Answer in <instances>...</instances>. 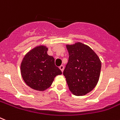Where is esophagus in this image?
Segmentation results:
<instances>
[{
    "label": "esophagus",
    "mask_w": 120,
    "mask_h": 120,
    "mask_svg": "<svg viewBox=\"0 0 120 120\" xmlns=\"http://www.w3.org/2000/svg\"><path fill=\"white\" fill-rule=\"evenodd\" d=\"M60 70H61V71H62V72H63V69H64V66H63V65H61V66H60Z\"/></svg>",
    "instance_id": "esophagus-1"
}]
</instances>
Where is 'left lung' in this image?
Masks as SVG:
<instances>
[{"label":"left lung","mask_w":120,"mask_h":120,"mask_svg":"<svg viewBox=\"0 0 120 120\" xmlns=\"http://www.w3.org/2000/svg\"><path fill=\"white\" fill-rule=\"evenodd\" d=\"M66 48L69 58L63 74L72 94L83 96L97 84L101 63L96 53L82 43L67 45Z\"/></svg>","instance_id":"8db88e82"}]
</instances>
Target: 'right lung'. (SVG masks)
Instances as JSON below:
<instances>
[{"label":"right lung","mask_w":120,"mask_h":120,"mask_svg":"<svg viewBox=\"0 0 120 120\" xmlns=\"http://www.w3.org/2000/svg\"><path fill=\"white\" fill-rule=\"evenodd\" d=\"M46 46H37L25 55L21 65V75L30 88L44 91L52 85L54 77L62 74L55 60L47 53Z\"/></svg>","instance_id":"1"}]
</instances>
